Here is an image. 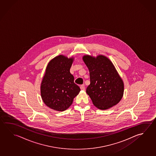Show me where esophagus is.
I'll use <instances>...</instances> for the list:
<instances>
[{
  "label": "esophagus",
  "instance_id": "1",
  "mask_svg": "<svg viewBox=\"0 0 156 156\" xmlns=\"http://www.w3.org/2000/svg\"><path fill=\"white\" fill-rule=\"evenodd\" d=\"M80 88L81 90H85V85H82L80 86Z\"/></svg>",
  "mask_w": 156,
  "mask_h": 156
}]
</instances>
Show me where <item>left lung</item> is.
<instances>
[{
  "label": "left lung",
  "instance_id": "left-lung-1",
  "mask_svg": "<svg viewBox=\"0 0 156 156\" xmlns=\"http://www.w3.org/2000/svg\"><path fill=\"white\" fill-rule=\"evenodd\" d=\"M83 60L90 77L86 93L94 105L105 110L118 104L123 96L124 83L111 60L101 55L96 58L85 55Z\"/></svg>",
  "mask_w": 156,
  "mask_h": 156
}]
</instances>
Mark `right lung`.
Listing matches in <instances>:
<instances>
[{"instance_id": "obj_1", "label": "right lung", "mask_w": 156, "mask_h": 156, "mask_svg": "<svg viewBox=\"0 0 156 156\" xmlns=\"http://www.w3.org/2000/svg\"><path fill=\"white\" fill-rule=\"evenodd\" d=\"M73 60L60 55L51 60L46 69L41 86V97L46 105L55 111L67 109L80 91L70 72Z\"/></svg>"}]
</instances>
